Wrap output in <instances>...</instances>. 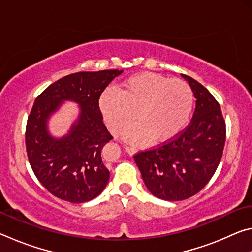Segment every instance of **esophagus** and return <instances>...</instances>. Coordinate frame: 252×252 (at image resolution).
Masks as SVG:
<instances>
[{
	"instance_id": "34e87169",
	"label": "esophagus",
	"mask_w": 252,
	"mask_h": 252,
	"mask_svg": "<svg viewBox=\"0 0 252 252\" xmlns=\"http://www.w3.org/2000/svg\"><path fill=\"white\" fill-rule=\"evenodd\" d=\"M125 149H126V151L127 153H129V155H130V156H132V155H134V153L136 152V150H135V149H134V148H132V147H129V146H126V147H125Z\"/></svg>"
}]
</instances>
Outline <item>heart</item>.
Returning <instances> with one entry per match:
<instances>
[{
    "label": "heart",
    "mask_w": 252,
    "mask_h": 252,
    "mask_svg": "<svg viewBox=\"0 0 252 252\" xmlns=\"http://www.w3.org/2000/svg\"><path fill=\"white\" fill-rule=\"evenodd\" d=\"M99 104L113 133L120 132L135 113L138 121L122 132L127 142L142 144L152 138L162 143L186 129L193 112L194 94L186 81L142 72L126 79L120 91L105 90Z\"/></svg>",
    "instance_id": "b5f03b06"
}]
</instances>
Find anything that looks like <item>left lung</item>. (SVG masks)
Wrapping results in <instances>:
<instances>
[{"label":"left lung","instance_id":"left-lung-1","mask_svg":"<svg viewBox=\"0 0 252 252\" xmlns=\"http://www.w3.org/2000/svg\"><path fill=\"white\" fill-rule=\"evenodd\" d=\"M182 78L197 100L192 121L172 141L133 157L148 190L167 201L192 197L207 185L220 163L225 141L218 102L198 81Z\"/></svg>","mask_w":252,"mask_h":252}]
</instances>
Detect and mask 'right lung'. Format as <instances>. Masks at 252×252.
I'll list each match as a JSON object with an SVG mask.
<instances>
[{
    "mask_svg": "<svg viewBox=\"0 0 252 252\" xmlns=\"http://www.w3.org/2000/svg\"><path fill=\"white\" fill-rule=\"evenodd\" d=\"M123 70L78 72L58 80L34 102L25 131L28 158L41 185L65 201L82 203L96 198L110 172L101 151L112 135L99 108L101 93ZM66 100L79 105L78 118L68 133L50 134L48 121Z\"/></svg>",
    "mask_w": 252,
    "mask_h": 252,
    "instance_id": "obj_1",
    "label": "right lung"
}]
</instances>
